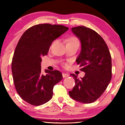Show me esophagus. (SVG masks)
I'll return each mask as SVG.
<instances>
[{"label":"esophagus","mask_w":125,"mask_h":125,"mask_svg":"<svg viewBox=\"0 0 125 125\" xmlns=\"http://www.w3.org/2000/svg\"><path fill=\"white\" fill-rule=\"evenodd\" d=\"M68 76H69V75H68V74L67 73H62V77H64V78L68 77Z\"/></svg>","instance_id":"obj_1"}]
</instances>
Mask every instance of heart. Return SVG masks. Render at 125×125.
I'll use <instances>...</instances> for the list:
<instances>
[{
  "mask_svg": "<svg viewBox=\"0 0 125 125\" xmlns=\"http://www.w3.org/2000/svg\"><path fill=\"white\" fill-rule=\"evenodd\" d=\"M67 45H71V44H79V39L75 36H71L68 37L66 40ZM66 66V64H65Z\"/></svg>",
  "mask_w": 125,
  "mask_h": 125,
  "instance_id": "heart-1",
  "label": "heart"
}]
</instances>
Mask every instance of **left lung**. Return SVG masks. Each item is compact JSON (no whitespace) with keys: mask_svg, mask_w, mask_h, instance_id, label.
<instances>
[{"mask_svg":"<svg viewBox=\"0 0 125 125\" xmlns=\"http://www.w3.org/2000/svg\"><path fill=\"white\" fill-rule=\"evenodd\" d=\"M72 31L79 39L82 49L76 61L85 75L79 79L72 74L75 86L69 91L73 100L85 104L92 103L104 93L112 76L111 57L103 37L84 26L73 27Z\"/></svg>","mask_w":125,"mask_h":125,"instance_id":"1","label":"left lung"}]
</instances>
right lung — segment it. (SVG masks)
Instances as JSON below:
<instances>
[{"mask_svg":"<svg viewBox=\"0 0 125 125\" xmlns=\"http://www.w3.org/2000/svg\"><path fill=\"white\" fill-rule=\"evenodd\" d=\"M68 30L62 25H35L25 31L18 41L12 61L13 80L20 97L31 105L49 101L53 86L62 80V74L56 70H46V74H42L41 63L52 42Z\"/></svg>","mask_w":125,"mask_h":125,"instance_id":"obj_1","label":"right lung"}]
</instances>
